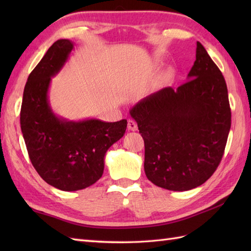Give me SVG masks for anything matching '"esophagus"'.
<instances>
[{
    "instance_id": "34e87169",
    "label": "esophagus",
    "mask_w": 251,
    "mask_h": 251,
    "mask_svg": "<svg viewBox=\"0 0 251 251\" xmlns=\"http://www.w3.org/2000/svg\"><path fill=\"white\" fill-rule=\"evenodd\" d=\"M127 127H128V129L131 130V131H135L138 128L137 123L134 120H128V121H127Z\"/></svg>"
}]
</instances>
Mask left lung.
<instances>
[{
  "mask_svg": "<svg viewBox=\"0 0 251 251\" xmlns=\"http://www.w3.org/2000/svg\"><path fill=\"white\" fill-rule=\"evenodd\" d=\"M188 82L165 87L130 110L145 140V172L169 191L201 185L219 166L231 128L226 79L200 42Z\"/></svg>",
  "mask_w": 251,
  "mask_h": 251,
  "instance_id": "1",
  "label": "left lung"
}]
</instances>
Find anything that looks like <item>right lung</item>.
I'll use <instances>...</instances> for the list:
<instances>
[{
    "label": "right lung",
    "instance_id": "right-lung-1",
    "mask_svg": "<svg viewBox=\"0 0 251 251\" xmlns=\"http://www.w3.org/2000/svg\"><path fill=\"white\" fill-rule=\"evenodd\" d=\"M73 50L69 40L52 44L25 83L20 126L30 161L42 179L61 191H77L103 174L108 149L124 136L127 121L90 119L67 121L54 114L49 102L51 77L61 70Z\"/></svg>",
    "mask_w": 251,
    "mask_h": 251
}]
</instances>
